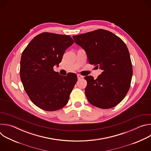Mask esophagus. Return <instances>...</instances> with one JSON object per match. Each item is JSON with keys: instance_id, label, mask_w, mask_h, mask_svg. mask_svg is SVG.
I'll use <instances>...</instances> for the list:
<instances>
[{"instance_id": "1", "label": "esophagus", "mask_w": 151, "mask_h": 151, "mask_svg": "<svg viewBox=\"0 0 151 151\" xmlns=\"http://www.w3.org/2000/svg\"><path fill=\"white\" fill-rule=\"evenodd\" d=\"M77 77H78V79H82V78H83V76H82V75H80V74H78V75H77Z\"/></svg>"}]
</instances>
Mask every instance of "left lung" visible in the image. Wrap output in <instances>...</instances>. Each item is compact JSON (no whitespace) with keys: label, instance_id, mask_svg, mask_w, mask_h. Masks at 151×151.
<instances>
[{"label":"left lung","instance_id":"left-lung-1","mask_svg":"<svg viewBox=\"0 0 151 151\" xmlns=\"http://www.w3.org/2000/svg\"><path fill=\"white\" fill-rule=\"evenodd\" d=\"M77 45L87 53L90 64L99 66L103 72L87 81L85 93L88 101L101 109H110L125 97L130 87L133 68L130 55L123 40L113 33L98 29L73 36Z\"/></svg>","mask_w":151,"mask_h":151}]
</instances>
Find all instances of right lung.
Wrapping results in <instances>:
<instances>
[{"instance_id": "1", "label": "right lung", "mask_w": 151, "mask_h": 151, "mask_svg": "<svg viewBox=\"0 0 151 151\" xmlns=\"http://www.w3.org/2000/svg\"><path fill=\"white\" fill-rule=\"evenodd\" d=\"M73 43L70 36L44 32L30 41L21 55V82L31 101L42 110L57 111L68 103L77 76H61L53 68Z\"/></svg>"}]
</instances>
